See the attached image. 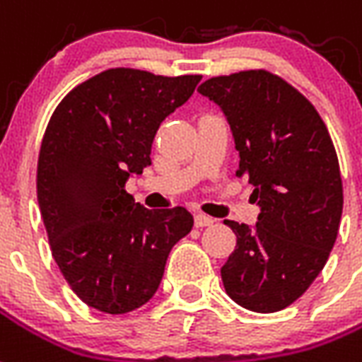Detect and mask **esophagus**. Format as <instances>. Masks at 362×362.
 I'll use <instances>...</instances> for the list:
<instances>
[{
    "label": "esophagus",
    "instance_id": "34e87169",
    "mask_svg": "<svg viewBox=\"0 0 362 362\" xmlns=\"http://www.w3.org/2000/svg\"><path fill=\"white\" fill-rule=\"evenodd\" d=\"M213 223H215V219L209 217V215H206V213H196L194 225L198 226V228H202V226H211Z\"/></svg>",
    "mask_w": 362,
    "mask_h": 362
}]
</instances>
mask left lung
Returning a JSON list of instances; mask_svg holds the SVG:
<instances>
[{"instance_id":"8db88e82","label":"left lung","mask_w":362,"mask_h":362,"mask_svg":"<svg viewBox=\"0 0 362 362\" xmlns=\"http://www.w3.org/2000/svg\"><path fill=\"white\" fill-rule=\"evenodd\" d=\"M198 92L225 111L236 175L260 204L255 228L225 221L236 234L221 268L226 293L253 312H279L306 293L338 236L344 189L334 143L312 102L266 69L211 77Z\"/></svg>"}]
</instances>
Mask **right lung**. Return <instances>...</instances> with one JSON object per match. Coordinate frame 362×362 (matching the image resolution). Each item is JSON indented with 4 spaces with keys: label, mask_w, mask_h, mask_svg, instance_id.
Wrapping results in <instances>:
<instances>
[{
    "label": "right lung",
    "mask_w": 362,
    "mask_h": 362,
    "mask_svg": "<svg viewBox=\"0 0 362 362\" xmlns=\"http://www.w3.org/2000/svg\"><path fill=\"white\" fill-rule=\"evenodd\" d=\"M202 75L111 67L58 103L37 158V200L62 276L86 306L128 313L149 302L168 255L192 230L189 209H147L126 179L151 166L162 120Z\"/></svg>",
    "instance_id": "right-lung-1"
}]
</instances>
